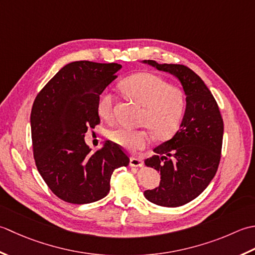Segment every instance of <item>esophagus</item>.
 Segmentation results:
<instances>
[{"mask_svg":"<svg viewBox=\"0 0 255 255\" xmlns=\"http://www.w3.org/2000/svg\"><path fill=\"white\" fill-rule=\"evenodd\" d=\"M143 165L144 162L141 158L131 157V159H129V166H131V167H142Z\"/></svg>","mask_w":255,"mask_h":255,"instance_id":"34e87169","label":"esophagus"}]
</instances>
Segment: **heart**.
<instances>
[{
    "label": "heart",
    "instance_id": "obj_1",
    "mask_svg": "<svg viewBox=\"0 0 255 255\" xmlns=\"http://www.w3.org/2000/svg\"><path fill=\"white\" fill-rule=\"evenodd\" d=\"M121 89L129 100L142 106L139 128L120 127L109 133L114 144L129 152H136L152 142L153 135L159 141L173 137L184 120L187 99L184 90L157 75L141 72L126 78ZM114 99L111 92L102 91L97 100V112L106 121L114 118Z\"/></svg>",
    "mask_w": 255,
    "mask_h": 255
}]
</instances>
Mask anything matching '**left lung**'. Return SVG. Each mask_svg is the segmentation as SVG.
<instances>
[{
    "label": "left lung",
    "mask_w": 255,
    "mask_h": 255,
    "mask_svg": "<svg viewBox=\"0 0 255 255\" xmlns=\"http://www.w3.org/2000/svg\"><path fill=\"white\" fill-rule=\"evenodd\" d=\"M145 62L175 75L187 96L177 133L144 162L162 176L157 188L144 191L145 198L157 206L179 207L198 197L215 177L221 158L223 120L216 99L196 72L184 65Z\"/></svg>",
    "instance_id": "left-lung-1"
}]
</instances>
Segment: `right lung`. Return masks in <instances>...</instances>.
I'll list each match as a JSON object with an SVG mask.
<instances>
[{"label": "right lung", "instance_id": "right-lung-1", "mask_svg": "<svg viewBox=\"0 0 255 255\" xmlns=\"http://www.w3.org/2000/svg\"><path fill=\"white\" fill-rule=\"evenodd\" d=\"M121 65L87 60L66 65L36 96L30 113L36 167L49 189L70 204H90L110 191L113 171L128 155L111 142L90 153L88 128L100 124L97 100Z\"/></svg>", "mask_w": 255, "mask_h": 255}]
</instances>
